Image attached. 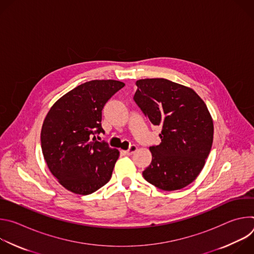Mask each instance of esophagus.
Returning a JSON list of instances; mask_svg holds the SVG:
<instances>
[{
	"instance_id": "1",
	"label": "esophagus",
	"mask_w": 254,
	"mask_h": 254,
	"mask_svg": "<svg viewBox=\"0 0 254 254\" xmlns=\"http://www.w3.org/2000/svg\"><path fill=\"white\" fill-rule=\"evenodd\" d=\"M136 146H135V144H131V146L128 148V150H127L125 153L127 154V155H132L135 151H136Z\"/></svg>"
}]
</instances>
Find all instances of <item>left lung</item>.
I'll return each mask as SVG.
<instances>
[{"mask_svg":"<svg viewBox=\"0 0 254 254\" xmlns=\"http://www.w3.org/2000/svg\"><path fill=\"white\" fill-rule=\"evenodd\" d=\"M135 85L134 102L162 127L161 143L150 147L152 163L142 176L159 189H182L198 177L212 148L208 108L193 89L165 78L140 79Z\"/></svg>","mask_w":254,"mask_h":254,"instance_id":"obj_1","label":"left lung"}]
</instances>
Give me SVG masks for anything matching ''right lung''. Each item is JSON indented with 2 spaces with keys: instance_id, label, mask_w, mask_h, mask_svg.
Here are the masks:
<instances>
[{
  "instance_id": "1",
  "label": "right lung",
  "mask_w": 254,
  "mask_h": 254,
  "mask_svg": "<svg viewBox=\"0 0 254 254\" xmlns=\"http://www.w3.org/2000/svg\"><path fill=\"white\" fill-rule=\"evenodd\" d=\"M125 86L117 80H91L59 98L47 114L41 148L50 172L68 191L89 195L112 178L120 152L96 134L104 133L102 110Z\"/></svg>"
}]
</instances>
